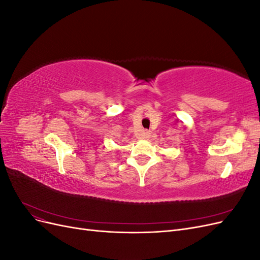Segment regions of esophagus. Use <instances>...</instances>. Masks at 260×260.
<instances>
[{
  "label": "esophagus",
  "instance_id": "obj_1",
  "mask_svg": "<svg viewBox=\"0 0 260 260\" xmlns=\"http://www.w3.org/2000/svg\"><path fill=\"white\" fill-rule=\"evenodd\" d=\"M142 138L145 139V140H148L149 138H151V133H149L148 131H144L142 132Z\"/></svg>",
  "mask_w": 260,
  "mask_h": 260
}]
</instances>
